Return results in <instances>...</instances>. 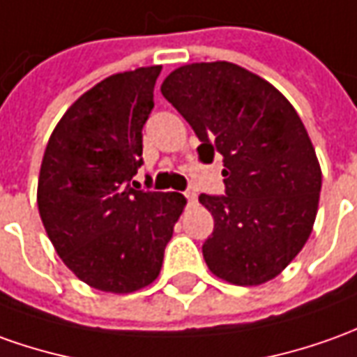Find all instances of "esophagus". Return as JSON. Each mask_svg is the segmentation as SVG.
<instances>
[{
	"label": "esophagus",
	"instance_id": "1",
	"mask_svg": "<svg viewBox=\"0 0 357 357\" xmlns=\"http://www.w3.org/2000/svg\"><path fill=\"white\" fill-rule=\"evenodd\" d=\"M184 198L188 200V204H194L196 202V192H194V190H186V192H184Z\"/></svg>",
	"mask_w": 357,
	"mask_h": 357
}]
</instances>
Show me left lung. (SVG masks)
<instances>
[{"label": "left lung", "mask_w": 357, "mask_h": 357, "mask_svg": "<svg viewBox=\"0 0 357 357\" xmlns=\"http://www.w3.org/2000/svg\"><path fill=\"white\" fill-rule=\"evenodd\" d=\"M161 93L200 139V161L223 157L225 196L198 198L213 215V233L202 245L208 268L237 286L276 278L311 235L323 183L296 108L229 61L183 66Z\"/></svg>", "instance_id": "8db88e82"}]
</instances>
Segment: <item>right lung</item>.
<instances>
[{
  "label": "right lung",
  "mask_w": 357,
  "mask_h": 357,
  "mask_svg": "<svg viewBox=\"0 0 357 357\" xmlns=\"http://www.w3.org/2000/svg\"><path fill=\"white\" fill-rule=\"evenodd\" d=\"M159 73L151 66L97 83L68 108L44 151V229L63 264L100 291L130 294L159 276L186 204L178 192L132 188Z\"/></svg>",
  "instance_id": "1"
}]
</instances>
